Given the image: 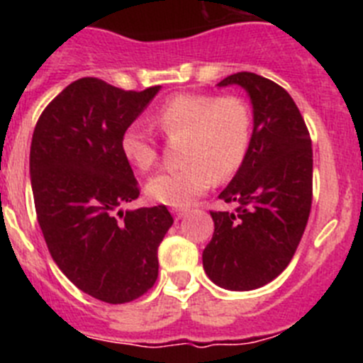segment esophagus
I'll use <instances>...</instances> for the list:
<instances>
[{"label": "esophagus", "instance_id": "esophagus-1", "mask_svg": "<svg viewBox=\"0 0 363 363\" xmlns=\"http://www.w3.org/2000/svg\"><path fill=\"white\" fill-rule=\"evenodd\" d=\"M172 213H174L176 220H182V218L185 216V213H187V209H174Z\"/></svg>", "mask_w": 363, "mask_h": 363}]
</instances>
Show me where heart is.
I'll return each instance as SVG.
<instances>
[{"instance_id": "1", "label": "heart", "mask_w": 363, "mask_h": 363, "mask_svg": "<svg viewBox=\"0 0 363 363\" xmlns=\"http://www.w3.org/2000/svg\"><path fill=\"white\" fill-rule=\"evenodd\" d=\"M152 125L167 138L184 136L182 158L187 163L152 176L145 187L150 200L169 207H187L213 187L216 176L236 174L251 149V107L238 96H172L154 112ZM120 149L138 171L158 163V143L136 123L123 130Z\"/></svg>"}]
</instances>
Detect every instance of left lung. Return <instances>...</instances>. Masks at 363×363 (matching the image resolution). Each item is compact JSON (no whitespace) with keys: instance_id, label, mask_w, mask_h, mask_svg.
<instances>
[{"instance_id":"8db88e82","label":"left lung","mask_w":363,"mask_h":363,"mask_svg":"<svg viewBox=\"0 0 363 363\" xmlns=\"http://www.w3.org/2000/svg\"><path fill=\"white\" fill-rule=\"evenodd\" d=\"M240 85L251 98V149L220 198L236 213H211L213 240L203 269L216 285L251 291L293 259L313 203V145L307 125L284 86L255 72H236L218 86Z\"/></svg>"}]
</instances>
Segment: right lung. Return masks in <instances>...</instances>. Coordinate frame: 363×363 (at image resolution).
<instances>
[{"mask_svg":"<svg viewBox=\"0 0 363 363\" xmlns=\"http://www.w3.org/2000/svg\"><path fill=\"white\" fill-rule=\"evenodd\" d=\"M158 91L82 78L45 107L32 134V194L50 256L78 289L107 303L152 287L158 247L174 221L165 205L120 211L140 196L121 134Z\"/></svg>","mask_w":363,"mask_h":363,"instance_id":"obj_1","label":"right lung"}]
</instances>
